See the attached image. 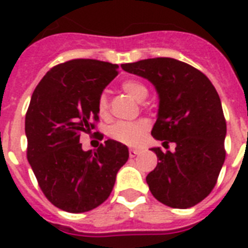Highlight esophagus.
<instances>
[{"mask_svg": "<svg viewBox=\"0 0 248 248\" xmlns=\"http://www.w3.org/2000/svg\"><path fill=\"white\" fill-rule=\"evenodd\" d=\"M128 155H130V157H135L136 155H139V151H138V149H130V151H128Z\"/></svg>", "mask_w": 248, "mask_h": 248, "instance_id": "34e87169", "label": "esophagus"}]
</instances>
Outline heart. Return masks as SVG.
I'll return each instance as SVG.
<instances>
[{"mask_svg":"<svg viewBox=\"0 0 248 248\" xmlns=\"http://www.w3.org/2000/svg\"><path fill=\"white\" fill-rule=\"evenodd\" d=\"M122 89L136 101H143L147 99L149 90L139 79H126L122 83ZM97 113L105 118L108 116V100L105 95H100L97 100ZM147 131V124L140 122H117L109 128V136L120 143L135 145L141 140L144 132Z\"/></svg>","mask_w":248,"mask_h":248,"instance_id":"obj_1","label":"heart"}]
</instances>
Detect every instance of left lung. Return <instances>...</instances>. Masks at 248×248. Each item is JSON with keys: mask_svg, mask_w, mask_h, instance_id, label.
I'll return each instance as SVG.
<instances>
[{"mask_svg": "<svg viewBox=\"0 0 248 248\" xmlns=\"http://www.w3.org/2000/svg\"><path fill=\"white\" fill-rule=\"evenodd\" d=\"M147 78L157 90L158 114L152 135L163 147L152 148L158 163L148 173L152 194L172 208H189L211 193L225 161L227 122L219 93L201 71L180 60L155 58L121 65Z\"/></svg>", "mask_w": 248, "mask_h": 248, "instance_id": "obj_1", "label": "left lung"}]
</instances>
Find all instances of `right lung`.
<instances>
[{
  "label": "right lung",
  "mask_w": 248,
  "mask_h": 248,
  "mask_svg": "<svg viewBox=\"0 0 248 248\" xmlns=\"http://www.w3.org/2000/svg\"><path fill=\"white\" fill-rule=\"evenodd\" d=\"M117 75V64L73 59L51 68L32 93L25 114L27 158L46 198L63 211L100 206L127 162L128 149L120 141L108 139L87 152L79 143L83 132L95 128L97 100Z\"/></svg>",
  "instance_id": "obj_1"
}]
</instances>
